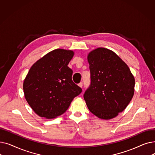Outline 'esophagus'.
Returning a JSON list of instances; mask_svg holds the SVG:
<instances>
[{
  "label": "esophagus",
  "mask_w": 155,
  "mask_h": 155,
  "mask_svg": "<svg viewBox=\"0 0 155 155\" xmlns=\"http://www.w3.org/2000/svg\"><path fill=\"white\" fill-rule=\"evenodd\" d=\"M78 85L80 87L82 88V86H83V84H82V82H80V83H79V84H78Z\"/></svg>",
  "instance_id": "34e87169"
}]
</instances>
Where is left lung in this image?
<instances>
[{
	"instance_id": "obj_1",
	"label": "left lung",
	"mask_w": 155,
	"mask_h": 155,
	"mask_svg": "<svg viewBox=\"0 0 155 155\" xmlns=\"http://www.w3.org/2000/svg\"><path fill=\"white\" fill-rule=\"evenodd\" d=\"M87 60L91 84L84 98L88 109L102 119L115 117L133 99L134 77L126 63L109 49H95Z\"/></svg>"
}]
</instances>
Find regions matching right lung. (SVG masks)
I'll return each instance as SVG.
<instances>
[{
  "label": "right lung",
  "instance_id": "obj_1",
  "mask_svg": "<svg viewBox=\"0 0 155 155\" xmlns=\"http://www.w3.org/2000/svg\"><path fill=\"white\" fill-rule=\"evenodd\" d=\"M74 52L56 49L35 63L23 83L25 99L37 114L53 119L66 112L82 90L72 81L68 64Z\"/></svg>",
  "mask_w": 155,
  "mask_h": 155
}]
</instances>
